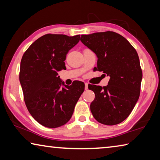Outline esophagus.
I'll list each match as a JSON object with an SVG mask.
<instances>
[{
  "instance_id": "34e87169",
  "label": "esophagus",
  "mask_w": 160,
  "mask_h": 160,
  "mask_svg": "<svg viewBox=\"0 0 160 160\" xmlns=\"http://www.w3.org/2000/svg\"><path fill=\"white\" fill-rule=\"evenodd\" d=\"M85 89L86 90H88V84L87 83V82H85Z\"/></svg>"
}]
</instances>
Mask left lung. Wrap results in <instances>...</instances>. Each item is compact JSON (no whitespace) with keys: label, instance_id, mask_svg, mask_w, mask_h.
Returning a JSON list of instances; mask_svg holds the SVG:
<instances>
[{"label":"left lung","instance_id":"obj_1","mask_svg":"<svg viewBox=\"0 0 160 160\" xmlns=\"http://www.w3.org/2000/svg\"><path fill=\"white\" fill-rule=\"evenodd\" d=\"M80 41L98 58L96 70L110 77L103 88L88 85L95 94L91 112L104 125L120 123L130 115L140 96L142 72L137 51L126 38L114 32L82 34Z\"/></svg>","mask_w":160,"mask_h":160}]
</instances>
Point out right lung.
<instances>
[{"instance_id": "obj_1", "label": "right lung", "mask_w": 160, "mask_h": 160, "mask_svg": "<svg viewBox=\"0 0 160 160\" xmlns=\"http://www.w3.org/2000/svg\"><path fill=\"white\" fill-rule=\"evenodd\" d=\"M80 36L45 34L32 43L22 58L20 82L26 107L32 117L47 128H58L70 120L85 90L84 82L68 86L58 76V72L66 68L67 53L79 42Z\"/></svg>"}]
</instances>
